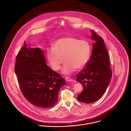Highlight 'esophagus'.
<instances>
[{"label": "esophagus", "instance_id": "34e87169", "mask_svg": "<svg viewBox=\"0 0 131 131\" xmlns=\"http://www.w3.org/2000/svg\"><path fill=\"white\" fill-rule=\"evenodd\" d=\"M65 80H66L67 81H68V82H72V81H73V80L71 78H70V77H66L65 78Z\"/></svg>", "mask_w": 131, "mask_h": 131}]
</instances>
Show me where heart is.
Instances as JSON below:
<instances>
[{
  "label": "heart",
  "mask_w": 131,
  "mask_h": 131,
  "mask_svg": "<svg viewBox=\"0 0 131 131\" xmlns=\"http://www.w3.org/2000/svg\"><path fill=\"white\" fill-rule=\"evenodd\" d=\"M91 53L89 43L85 40H79L72 37L62 38L57 40L53 48L46 51L47 60L55 71L59 70L64 60L62 73L69 75L77 69L83 68L88 63Z\"/></svg>",
  "instance_id": "obj_1"
}]
</instances>
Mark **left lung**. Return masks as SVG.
Here are the masks:
<instances>
[{"label":"left lung","instance_id":"obj_1","mask_svg":"<svg viewBox=\"0 0 131 131\" xmlns=\"http://www.w3.org/2000/svg\"><path fill=\"white\" fill-rule=\"evenodd\" d=\"M93 44L92 54L85 68L77 74L76 81L83 87L78 95V101L91 103L98 100L105 93L112 77L109 56L104 40L91 31Z\"/></svg>","mask_w":131,"mask_h":131}]
</instances>
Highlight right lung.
Returning a JSON list of instances; mask_svg holds the SVG:
<instances>
[{"label":"right lung","instance_id":"obj_1","mask_svg":"<svg viewBox=\"0 0 131 131\" xmlns=\"http://www.w3.org/2000/svg\"><path fill=\"white\" fill-rule=\"evenodd\" d=\"M15 71L21 92L30 103L41 108L56 105L59 91L66 83L46 64L42 50L28 47L25 42L16 57Z\"/></svg>","mask_w":131,"mask_h":131}]
</instances>
